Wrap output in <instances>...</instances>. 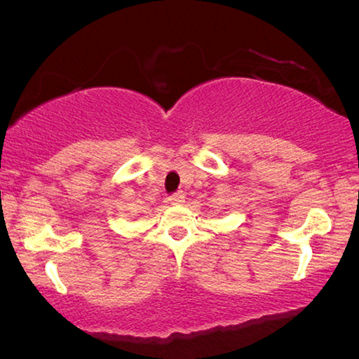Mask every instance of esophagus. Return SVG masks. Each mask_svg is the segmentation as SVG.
Masks as SVG:
<instances>
[{
    "mask_svg": "<svg viewBox=\"0 0 359 359\" xmlns=\"http://www.w3.org/2000/svg\"><path fill=\"white\" fill-rule=\"evenodd\" d=\"M168 201H170V204L180 205V204L184 203V194H183V193H176V194H173V196H170Z\"/></svg>",
    "mask_w": 359,
    "mask_h": 359,
    "instance_id": "1",
    "label": "esophagus"
}]
</instances>
